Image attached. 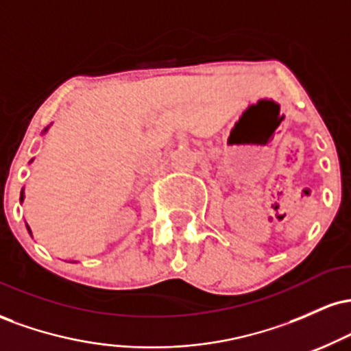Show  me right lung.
Segmentation results:
<instances>
[{
    "label": "right lung",
    "mask_w": 351,
    "mask_h": 351,
    "mask_svg": "<svg viewBox=\"0 0 351 351\" xmlns=\"http://www.w3.org/2000/svg\"><path fill=\"white\" fill-rule=\"evenodd\" d=\"M23 198H24V196H23V193H21V201H23ZM27 231H29V234H31V229H29V226H27Z\"/></svg>",
    "instance_id": "obj_1"
}]
</instances>
